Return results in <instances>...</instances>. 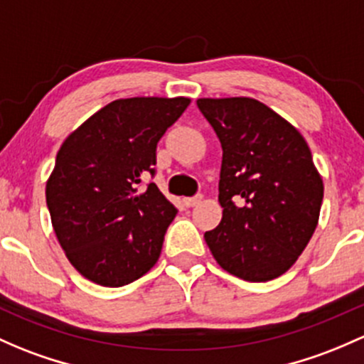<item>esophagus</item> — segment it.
<instances>
[{"mask_svg": "<svg viewBox=\"0 0 364 364\" xmlns=\"http://www.w3.org/2000/svg\"><path fill=\"white\" fill-rule=\"evenodd\" d=\"M202 200V195H195V197H186L185 200H183V204L186 205V208H193V205L200 204Z\"/></svg>", "mask_w": 364, "mask_h": 364, "instance_id": "34e87169", "label": "esophagus"}]
</instances>
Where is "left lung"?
Masks as SVG:
<instances>
[{"label":"left lung","instance_id":"1","mask_svg":"<svg viewBox=\"0 0 364 364\" xmlns=\"http://www.w3.org/2000/svg\"><path fill=\"white\" fill-rule=\"evenodd\" d=\"M197 106L223 150V218L205 242L228 274L272 281L291 269L319 220L324 186L307 141L256 99H197Z\"/></svg>","mask_w":364,"mask_h":364}]
</instances>
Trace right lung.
<instances>
[{"label": "right lung", "instance_id": "add662e5", "mask_svg": "<svg viewBox=\"0 0 364 364\" xmlns=\"http://www.w3.org/2000/svg\"><path fill=\"white\" fill-rule=\"evenodd\" d=\"M188 97L118 99L66 137L47 181L52 227L71 265L120 288L159 259L178 209L155 183L156 143Z\"/></svg>", "mask_w": 364, "mask_h": 364}]
</instances>
